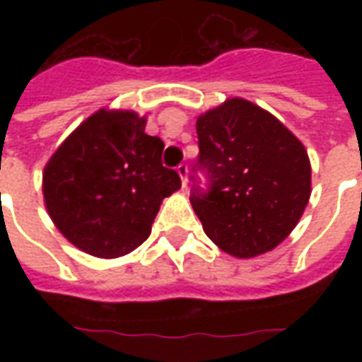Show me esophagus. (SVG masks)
<instances>
[{"instance_id": "34e87169", "label": "esophagus", "mask_w": 362, "mask_h": 362, "mask_svg": "<svg viewBox=\"0 0 362 362\" xmlns=\"http://www.w3.org/2000/svg\"><path fill=\"white\" fill-rule=\"evenodd\" d=\"M176 173H178V175H180V178H182V186H186V182H187V165H178V167H176Z\"/></svg>"}]
</instances>
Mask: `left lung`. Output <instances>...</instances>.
I'll list each match as a JSON object with an SVG mask.
<instances>
[{
    "label": "left lung",
    "instance_id": "obj_1",
    "mask_svg": "<svg viewBox=\"0 0 362 362\" xmlns=\"http://www.w3.org/2000/svg\"><path fill=\"white\" fill-rule=\"evenodd\" d=\"M199 167L210 189L192 206L206 237L250 259L274 250L297 227L312 193L308 152L276 116L231 98L197 118Z\"/></svg>",
    "mask_w": 362,
    "mask_h": 362
}]
</instances>
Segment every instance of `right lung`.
Here are the masks:
<instances>
[{"label": "right lung", "mask_w": 362, "mask_h": 362, "mask_svg": "<svg viewBox=\"0 0 362 362\" xmlns=\"http://www.w3.org/2000/svg\"><path fill=\"white\" fill-rule=\"evenodd\" d=\"M146 116L99 109L52 153L42 170L45 206L58 231L93 257L115 259L150 237L161 201L180 176L161 163L163 141Z\"/></svg>", "instance_id": "add662e5"}]
</instances>
